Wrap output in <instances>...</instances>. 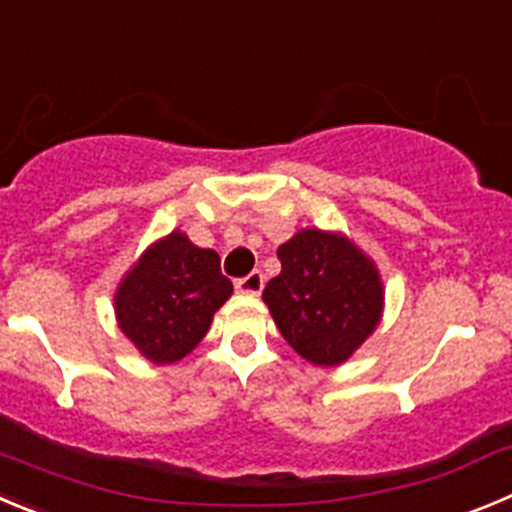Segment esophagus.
<instances>
[{
	"mask_svg": "<svg viewBox=\"0 0 512 512\" xmlns=\"http://www.w3.org/2000/svg\"><path fill=\"white\" fill-rule=\"evenodd\" d=\"M234 288H237V293H242V295H260L262 288H265V278H262V272L255 270V272H250L247 278L237 280V285H234Z\"/></svg>",
	"mask_w": 512,
	"mask_h": 512,
	"instance_id": "esophagus-1",
	"label": "esophagus"
}]
</instances>
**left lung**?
I'll return each instance as SVG.
<instances>
[{
  "label": "left lung",
  "instance_id": "left-lung-1",
  "mask_svg": "<svg viewBox=\"0 0 512 512\" xmlns=\"http://www.w3.org/2000/svg\"><path fill=\"white\" fill-rule=\"evenodd\" d=\"M278 278L262 300L295 353L315 366H341L384 315L379 267L343 232L308 227L278 247Z\"/></svg>",
  "mask_w": 512,
  "mask_h": 512
}]
</instances>
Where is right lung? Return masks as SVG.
<instances>
[{"instance_id":"add662e5","label":"right lung","mask_w":512,"mask_h":512,"mask_svg":"<svg viewBox=\"0 0 512 512\" xmlns=\"http://www.w3.org/2000/svg\"><path fill=\"white\" fill-rule=\"evenodd\" d=\"M232 295L219 255L184 232L148 245L118 283L113 308L123 336L151 364H176L207 336L212 318Z\"/></svg>"}]
</instances>
